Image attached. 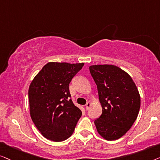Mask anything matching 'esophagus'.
Wrapping results in <instances>:
<instances>
[{"label": "esophagus", "mask_w": 160, "mask_h": 160, "mask_svg": "<svg viewBox=\"0 0 160 160\" xmlns=\"http://www.w3.org/2000/svg\"><path fill=\"white\" fill-rule=\"evenodd\" d=\"M90 107H91V103L90 102H88L86 104H85V109L86 110H88Z\"/></svg>", "instance_id": "obj_1"}]
</instances>
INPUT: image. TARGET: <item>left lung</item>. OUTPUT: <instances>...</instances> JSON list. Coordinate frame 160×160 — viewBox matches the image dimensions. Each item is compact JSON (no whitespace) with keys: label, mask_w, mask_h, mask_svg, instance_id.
Listing matches in <instances>:
<instances>
[{"label":"left lung","mask_w":160,"mask_h":160,"mask_svg":"<svg viewBox=\"0 0 160 160\" xmlns=\"http://www.w3.org/2000/svg\"><path fill=\"white\" fill-rule=\"evenodd\" d=\"M91 76L97 85L102 113L94 121L97 131L107 141L120 138L130 130L141 107V97L130 76L120 67L92 65Z\"/></svg>","instance_id":"obj_1"}]
</instances>
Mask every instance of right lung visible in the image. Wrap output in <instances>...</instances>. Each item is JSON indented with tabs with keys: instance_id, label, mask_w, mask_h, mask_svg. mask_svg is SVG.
I'll return each mask as SVG.
<instances>
[{
	"instance_id": "right-lung-1",
	"label": "right lung",
	"mask_w": 160,
	"mask_h": 160,
	"mask_svg": "<svg viewBox=\"0 0 160 160\" xmlns=\"http://www.w3.org/2000/svg\"><path fill=\"white\" fill-rule=\"evenodd\" d=\"M84 63L49 62L29 88L30 116L45 138L63 141L71 136L82 112L70 98L69 85Z\"/></svg>"
}]
</instances>
